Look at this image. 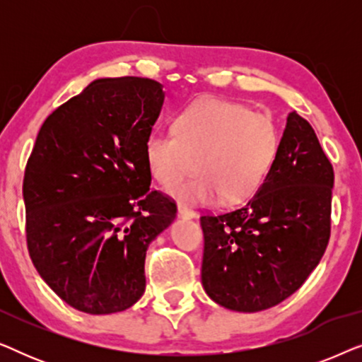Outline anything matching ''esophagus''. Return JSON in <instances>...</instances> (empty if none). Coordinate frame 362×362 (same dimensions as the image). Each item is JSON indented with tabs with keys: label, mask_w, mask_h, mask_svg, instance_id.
<instances>
[{
	"label": "esophagus",
	"mask_w": 362,
	"mask_h": 362,
	"mask_svg": "<svg viewBox=\"0 0 362 362\" xmlns=\"http://www.w3.org/2000/svg\"><path fill=\"white\" fill-rule=\"evenodd\" d=\"M177 214L185 217V219H192V217H196V212L185 204H177Z\"/></svg>",
	"instance_id": "esophagus-1"
}]
</instances>
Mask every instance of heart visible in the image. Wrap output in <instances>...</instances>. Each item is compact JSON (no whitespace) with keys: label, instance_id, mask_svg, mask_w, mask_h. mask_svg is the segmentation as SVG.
Wrapping results in <instances>:
<instances>
[{"label":"heart","instance_id":"obj_1","mask_svg":"<svg viewBox=\"0 0 362 362\" xmlns=\"http://www.w3.org/2000/svg\"><path fill=\"white\" fill-rule=\"evenodd\" d=\"M279 146L274 118L242 103L209 97L182 108L173 120V133L153 130L143 151L148 171L163 187L177 185L196 161L199 176L173 191L186 204L217 199L239 204L264 182Z\"/></svg>","mask_w":362,"mask_h":362}]
</instances>
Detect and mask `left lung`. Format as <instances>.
<instances>
[{
	"label": "left lung",
	"mask_w": 362,
	"mask_h": 362,
	"mask_svg": "<svg viewBox=\"0 0 362 362\" xmlns=\"http://www.w3.org/2000/svg\"><path fill=\"white\" fill-rule=\"evenodd\" d=\"M333 182V166L313 127L290 112L274 165L255 196L234 211L201 216L206 293L245 313L293 295L328 247Z\"/></svg>",
	"instance_id": "left-lung-1"
}]
</instances>
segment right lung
I'll return each mask as SVG.
<instances>
[{"instance_id": "obj_1", "label": "right lung", "mask_w": 362, "mask_h": 362, "mask_svg": "<svg viewBox=\"0 0 362 362\" xmlns=\"http://www.w3.org/2000/svg\"><path fill=\"white\" fill-rule=\"evenodd\" d=\"M163 102L153 78H98L37 133L23 181L29 257L83 313H117L141 298L148 245L176 217V202L150 189L143 151Z\"/></svg>"}]
</instances>
